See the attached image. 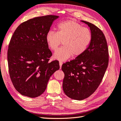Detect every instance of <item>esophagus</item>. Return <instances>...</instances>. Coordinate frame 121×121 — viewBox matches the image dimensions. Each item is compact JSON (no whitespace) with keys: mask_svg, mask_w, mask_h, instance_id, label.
<instances>
[{"mask_svg":"<svg viewBox=\"0 0 121 121\" xmlns=\"http://www.w3.org/2000/svg\"><path fill=\"white\" fill-rule=\"evenodd\" d=\"M59 65H60V68H61V67H62V61H59Z\"/></svg>","mask_w":121,"mask_h":121,"instance_id":"1","label":"esophagus"}]
</instances>
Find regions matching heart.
Listing matches in <instances>:
<instances>
[{
	"instance_id": "obj_1",
	"label": "heart",
	"mask_w": 121,
	"mask_h": 121,
	"mask_svg": "<svg viewBox=\"0 0 121 121\" xmlns=\"http://www.w3.org/2000/svg\"><path fill=\"white\" fill-rule=\"evenodd\" d=\"M46 39L49 48L52 51H56L63 41V46L56 52L54 57L65 60L72 56L78 57L83 54L91 43L92 34L89 28L69 19L59 23L56 32L49 31Z\"/></svg>"
}]
</instances>
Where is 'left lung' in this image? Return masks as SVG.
<instances>
[{"instance_id": "left-lung-1", "label": "left lung", "mask_w": 121, "mask_h": 121, "mask_svg": "<svg viewBox=\"0 0 121 121\" xmlns=\"http://www.w3.org/2000/svg\"><path fill=\"white\" fill-rule=\"evenodd\" d=\"M88 25L92 34L90 44L85 52L64 63L63 90L69 98L82 100L92 95L102 80L108 63V50L103 32L92 23Z\"/></svg>"}]
</instances>
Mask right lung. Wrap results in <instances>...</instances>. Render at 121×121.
<instances>
[{
	"mask_svg": "<svg viewBox=\"0 0 121 121\" xmlns=\"http://www.w3.org/2000/svg\"><path fill=\"white\" fill-rule=\"evenodd\" d=\"M58 16L37 17L18 26L9 42L7 59L9 73L16 90L30 98L46 90L50 78L60 68L59 61L49 62L52 55L46 35Z\"/></svg>",
	"mask_w": 121,
	"mask_h": 121,
	"instance_id": "right-lung-1",
	"label": "right lung"
}]
</instances>
